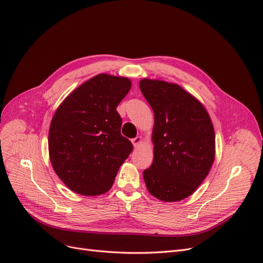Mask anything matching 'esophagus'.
I'll list each match as a JSON object with an SVG mask.
<instances>
[{"label":"esophagus","instance_id":"1","mask_svg":"<svg viewBox=\"0 0 263 263\" xmlns=\"http://www.w3.org/2000/svg\"><path fill=\"white\" fill-rule=\"evenodd\" d=\"M142 142H143V137H142V136H136L135 138L132 139V144H133V146H134L135 148L138 147L139 145H141Z\"/></svg>","mask_w":263,"mask_h":263}]
</instances>
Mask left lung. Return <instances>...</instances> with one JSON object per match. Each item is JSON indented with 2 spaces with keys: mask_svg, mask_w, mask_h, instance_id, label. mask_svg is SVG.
I'll use <instances>...</instances> for the list:
<instances>
[{
  "mask_svg": "<svg viewBox=\"0 0 263 263\" xmlns=\"http://www.w3.org/2000/svg\"><path fill=\"white\" fill-rule=\"evenodd\" d=\"M154 113L153 162L143 173L150 194L177 202L194 194L215 161V130L203 104L182 86L139 81Z\"/></svg>",
  "mask_w": 263,
  "mask_h": 263,
  "instance_id": "left-lung-1",
  "label": "left lung"
}]
</instances>
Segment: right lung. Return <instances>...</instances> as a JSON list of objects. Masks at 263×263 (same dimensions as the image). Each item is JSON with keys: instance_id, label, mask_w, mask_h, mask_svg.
I'll return each mask as SVG.
<instances>
[{"instance_id": "add662e5", "label": "right lung", "mask_w": 263, "mask_h": 263, "mask_svg": "<svg viewBox=\"0 0 263 263\" xmlns=\"http://www.w3.org/2000/svg\"><path fill=\"white\" fill-rule=\"evenodd\" d=\"M131 89L126 77L99 74L79 85L58 107L48 132L49 160L72 191L98 196L111 189L133 150L120 133L116 111Z\"/></svg>"}]
</instances>
